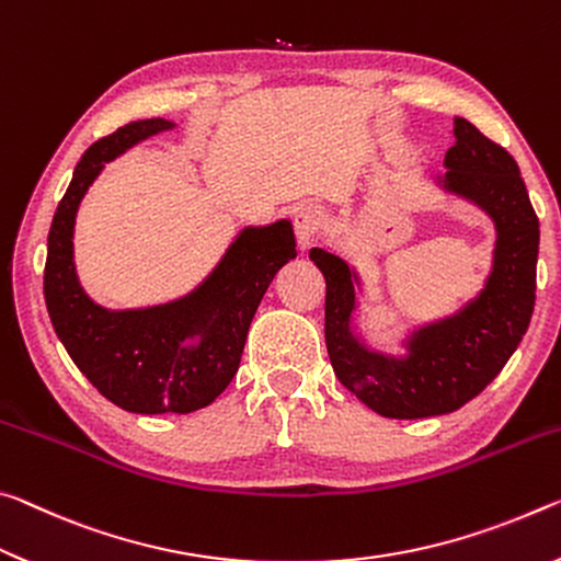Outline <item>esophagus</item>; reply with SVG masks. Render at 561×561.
<instances>
[{
	"mask_svg": "<svg viewBox=\"0 0 561 561\" xmlns=\"http://www.w3.org/2000/svg\"><path fill=\"white\" fill-rule=\"evenodd\" d=\"M320 210L316 206H302L296 210V216H293V226H296V236H298V245L300 251H308L310 241H313L316 231L320 228Z\"/></svg>",
	"mask_w": 561,
	"mask_h": 561,
	"instance_id": "1",
	"label": "esophagus"
}]
</instances>
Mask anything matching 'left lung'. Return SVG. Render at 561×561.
I'll return each instance as SVG.
<instances>
[{"label":"left lung","mask_w":561,"mask_h":561,"mask_svg":"<svg viewBox=\"0 0 561 561\" xmlns=\"http://www.w3.org/2000/svg\"><path fill=\"white\" fill-rule=\"evenodd\" d=\"M455 139L435 186L484 210L494 224L484 286L455 313L412 325L400 341L402 353H382L355 325L360 273L325 248L310 251L325 275V345L333 370L382 417L445 415L477 398L517 351L535 310L539 220L517 161L462 116H455Z\"/></svg>","instance_id":"1"}]
</instances>
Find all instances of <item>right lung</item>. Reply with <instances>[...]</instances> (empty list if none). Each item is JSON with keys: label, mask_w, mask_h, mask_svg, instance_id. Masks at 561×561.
<instances>
[{"label": "right lung", "mask_w": 561, "mask_h": 561, "mask_svg": "<svg viewBox=\"0 0 561 561\" xmlns=\"http://www.w3.org/2000/svg\"><path fill=\"white\" fill-rule=\"evenodd\" d=\"M171 128L176 124L169 118H144L91 144L73 169L47 241L44 300L61 345L106 400L136 415H186L210 405L241 365L248 328L275 273L298 255L293 224L280 218L241 228L186 296L124 310L91 300L73 263L81 201L108 161Z\"/></svg>", "instance_id": "obj_1"}]
</instances>
